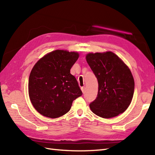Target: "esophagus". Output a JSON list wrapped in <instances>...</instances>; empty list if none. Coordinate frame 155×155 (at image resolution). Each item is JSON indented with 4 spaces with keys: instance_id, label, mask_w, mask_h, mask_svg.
Returning <instances> with one entry per match:
<instances>
[{
    "instance_id": "esophagus-1",
    "label": "esophagus",
    "mask_w": 155,
    "mask_h": 155,
    "mask_svg": "<svg viewBox=\"0 0 155 155\" xmlns=\"http://www.w3.org/2000/svg\"><path fill=\"white\" fill-rule=\"evenodd\" d=\"M81 88L82 92H83V93L84 94V93H85V88L83 87H81Z\"/></svg>"
}]
</instances>
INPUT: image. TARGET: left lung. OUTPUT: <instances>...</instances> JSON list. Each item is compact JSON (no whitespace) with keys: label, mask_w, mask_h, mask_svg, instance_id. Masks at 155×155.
<instances>
[{"label":"left lung","mask_w":155,"mask_h":155,"mask_svg":"<svg viewBox=\"0 0 155 155\" xmlns=\"http://www.w3.org/2000/svg\"><path fill=\"white\" fill-rule=\"evenodd\" d=\"M86 59L98 84L97 97L89 104L91 110L105 118L124 113L132 101L134 90L130 69L110 51L88 53Z\"/></svg>","instance_id":"1"}]
</instances>
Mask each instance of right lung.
<instances>
[{
    "mask_svg": "<svg viewBox=\"0 0 155 155\" xmlns=\"http://www.w3.org/2000/svg\"><path fill=\"white\" fill-rule=\"evenodd\" d=\"M79 57L78 52L56 50L41 58L29 76L28 94L35 108L51 118L70 110L72 102L83 93L71 68Z\"/></svg>",
    "mask_w": 155,
    "mask_h": 155,
    "instance_id": "add662e5",
    "label": "right lung"
}]
</instances>
